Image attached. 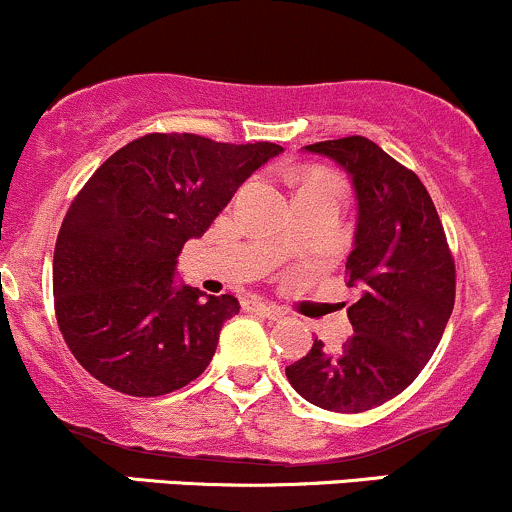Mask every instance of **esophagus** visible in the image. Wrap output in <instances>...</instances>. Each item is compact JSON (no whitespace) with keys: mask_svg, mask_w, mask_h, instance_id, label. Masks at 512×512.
<instances>
[{"mask_svg":"<svg viewBox=\"0 0 512 512\" xmlns=\"http://www.w3.org/2000/svg\"><path fill=\"white\" fill-rule=\"evenodd\" d=\"M244 310L254 312V315L268 317V320H278V317H283V312H280L276 305H266V302H258V300L244 302Z\"/></svg>","mask_w":512,"mask_h":512,"instance_id":"esophagus-1","label":"esophagus"}]
</instances>
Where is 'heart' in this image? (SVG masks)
I'll use <instances>...</instances> for the list:
<instances>
[{"label":"heart","mask_w":512,"mask_h":512,"mask_svg":"<svg viewBox=\"0 0 512 512\" xmlns=\"http://www.w3.org/2000/svg\"><path fill=\"white\" fill-rule=\"evenodd\" d=\"M310 190H339V183L332 178V175L312 173V175H307V178H305V183H302L300 192H310Z\"/></svg>","instance_id":"obj_1"}]
</instances>
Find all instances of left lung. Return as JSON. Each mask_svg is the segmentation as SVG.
I'll return each instance as SVG.
<instances>
[{
	"instance_id": "left-lung-1",
	"label": "left lung",
	"mask_w": 512,
	"mask_h": 512,
	"mask_svg": "<svg viewBox=\"0 0 512 512\" xmlns=\"http://www.w3.org/2000/svg\"><path fill=\"white\" fill-rule=\"evenodd\" d=\"M305 151L334 158L359 197L349 285L354 334L339 351L315 339L310 354L285 368L307 403L364 412L403 393L432 359L454 310L456 268L439 214L422 180L366 136L320 141Z\"/></svg>"
}]
</instances>
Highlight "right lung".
<instances>
[{
	"label": "right lung",
	"instance_id": "add662e5",
	"mask_svg": "<svg viewBox=\"0 0 512 512\" xmlns=\"http://www.w3.org/2000/svg\"><path fill=\"white\" fill-rule=\"evenodd\" d=\"M278 144L146 134L107 158L60 224L53 298L65 344L117 393L156 398L210 366L234 295L175 288L183 244L210 229Z\"/></svg>",
	"mask_w": 512,
	"mask_h": 512
}]
</instances>
